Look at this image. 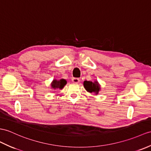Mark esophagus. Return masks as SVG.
<instances>
[{"mask_svg":"<svg viewBox=\"0 0 151 151\" xmlns=\"http://www.w3.org/2000/svg\"><path fill=\"white\" fill-rule=\"evenodd\" d=\"M72 82L73 83H78L80 82V79L78 78H72Z\"/></svg>","mask_w":151,"mask_h":151,"instance_id":"esophagus-1","label":"esophagus"}]
</instances>
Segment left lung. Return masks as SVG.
<instances>
[{"label":"left lung","instance_id":"left-lung-1","mask_svg":"<svg viewBox=\"0 0 151 151\" xmlns=\"http://www.w3.org/2000/svg\"><path fill=\"white\" fill-rule=\"evenodd\" d=\"M83 86L87 91L89 93H94L96 94H98L100 89V85L97 81L94 82L90 81H84Z\"/></svg>","mask_w":151,"mask_h":151}]
</instances>
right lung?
<instances>
[{
  "instance_id": "obj_1",
  "label": "right lung",
  "mask_w": 151,
  "mask_h": 151,
  "mask_svg": "<svg viewBox=\"0 0 151 151\" xmlns=\"http://www.w3.org/2000/svg\"><path fill=\"white\" fill-rule=\"evenodd\" d=\"M67 83L66 80L64 79H61L60 80H54L51 83L52 88L55 89H62L63 87L65 86V85Z\"/></svg>"
}]
</instances>
